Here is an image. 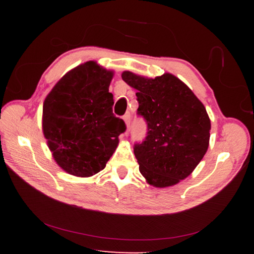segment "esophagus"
I'll return each instance as SVG.
<instances>
[{"mask_svg":"<svg viewBox=\"0 0 254 254\" xmlns=\"http://www.w3.org/2000/svg\"><path fill=\"white\" fill-rule=\"evenodd\" d=\"M123 120L124 122H126V126H127V130H128L130 128V124H131V114L127 113L123 117Z\"/></svg>","mask_w":254,"mask_h":254,"instance_id":"obj_1","label":"esophagus"}]
</instances>
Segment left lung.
Wrapping results in <instances>:
<instances>
[{"label": "left lung", "instance_id": "1", "mask_svg": "<svg viewBox=\"0 0 254 254\" xmlns=\"http://www.w3.org/2000/svg\"><path fill=\"white\" fill-rule=\"evenodd\" d=\"M122 79L136 89L137 114L148 124L145 140L134 145L141 175L153 187L177 185L208 149L210 120L204 104L169 72L148 78L126 70Z\"/></svg>", "mask_w": 254, "mask_h": 254}]
</instances>
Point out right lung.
Instances as JSON below:
<instances>
[{"label": "right lung", "instance_id": "obj_1", "mask_svg": "<svg viewBox=\"0 0 254 254\" xmlns=\"http://www.w3.org/2000/svg\"><path fill=\"white\" fill-rule=\"evenodd\" d=\"M113 76L89 60L66 72L46 97L42 132L67 174L85 178L100 173L118 148L126 124L112 112Z\"/></svg>", "mask_w": 254, "mask_h": 254}]
</instances>
